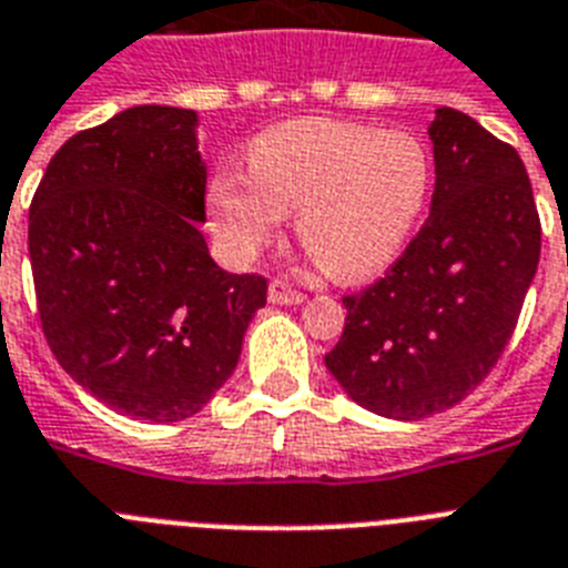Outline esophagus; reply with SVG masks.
<instances>
[{"mask_svg": "<svg viewBox=\"0 0 568 568\" xmlns=\"http://www.w3.org/2000/svg\"><path fill=\"white\" fill-rule=\"evenodd\" d=\"M268 300L271 303H276V306H297V303H303V292H297V288H292V285L285 283V280H274V283L268 285Z\"/></svg>", "mask_w": 568, "mask_h": 568, "instance_id": "1", "label": "esophagus"}]
</instances>
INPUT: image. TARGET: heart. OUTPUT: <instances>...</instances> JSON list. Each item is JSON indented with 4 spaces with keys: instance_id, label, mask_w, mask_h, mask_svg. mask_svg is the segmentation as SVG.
I'll use <instances>...</instances> for the list:
<instances>
[{
    "instance_id": "heart-1",
    "label": "heart",
    "mask_w": 568,
    "mask_h": 568,
    "mask_svg": "<svg viewBox=\"0 0 568 568\" xmlns=\"http://www.w3.org/2000/svg\"><path fill=\"white\" fill-rule=\"evenodd\" d=\"M244 169L247 178L215 174L206 195L227 251L247 260L294 212L300 244L335 280L394 265L435 189V160L417 133L321 116L256 133Z\"/></svg>"
}]
</instances>
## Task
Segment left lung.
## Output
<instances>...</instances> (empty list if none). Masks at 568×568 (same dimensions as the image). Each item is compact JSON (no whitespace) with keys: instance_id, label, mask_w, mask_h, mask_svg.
I'll return each instance as SVG.
<instances>
[{"instance_id":"obj_1","label":"left lung","mask_w":568,"mask_h":568,"mask_svg":"<svg viewBox=\"0 0 568 568\" xmlns=\"http://www.w3.org/2000/svg\"><path fill=\"white\" fill-rule=\"evenodd\" d=\"M426 224L379 283L344 297L326 371L353 403L390 419L458 405L508 347L539 262L531 180L508 142L437 108Z\"/></svg>"}]
</instances>
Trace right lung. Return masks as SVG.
Wrapping results in <instances>:
<instances>
[{
	"mask_svg": "<svg viewBox=\"0 0 568 568\" xmlns=\"http://www.w3.org/2000/svg\"><path fill=\"white\" fill-rule=\"evenodd\" d=\"M197 113L142 104L75 133L29 210L37 308L60 367L113 412L197 414L230 379L268 280L227 274L204 233Z\"/></svg>",
	"mask_w": 568,
	"mask_h": 568,
	"instance_id": "right-lung-1",
	"label": "right lung"
}]
</instances>
